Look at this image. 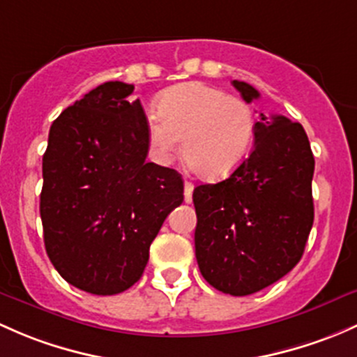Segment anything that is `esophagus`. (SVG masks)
I'll list each match as a JSON object with an SVG mask.
<instances>
[{
  "label": "esophagus",
  "mask_w": 357,
  "mask_h": 357,
  "mask_svg": "<svg viewBox=\"0 0 357 357\" xmlns=\"http://www.w3.org/2000/svg\"><path fill=\"white\" fill-rule=\"evenodd\" d=\"M193 183L185 181V202L186 204H191L193 202Z\"/></svg>",
  "instance_id": "34e87169"
}]
</instances>
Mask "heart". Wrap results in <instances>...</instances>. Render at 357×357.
I'll list each match as a JSON object with an SVG mask.
<instances>
[{
  "label": "heart",
  "instance_id": "obj_1",
  "mask_svg": "<svg viewBox=\"0 0 357 357\" xmlns=\"http://www.w3.org/2000/svg\"><path fill=\"white\" fill-rule=\"evenodd\" d=\"M157 112L147 118L149 142L157 160L167 164L178 153L191 171L219 181L250 155L255 142V114L243 99L202 82H185L164 90Z\"/></svg>",
  "mask_w": 357,
  "mask_h": 357
}]
</instances>
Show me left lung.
I'll use <instances>...</instances> for the list:
<instances>
[{
	"label": "left lung",
	"instance_id": "8db88e82",
	"mask_svg": "<svg viewBox=\"0 0 357 357\" xmlns=\"http://www.w3.org/2000/svg\"><path fill=\"white\" fill-rule=\"evenodd\" d=\"M246 102L260 93L232 80ZM314 159L306 131L286 116L260 114L248 159L227 179L193 191L195 255L202 275L231 296H248L298 265L313 226Z\"/></svg>",
	"mask_w": 357,
	"mask_h": 357
}]
</instances>
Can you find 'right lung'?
<instances>
[{"label": "right lung", "instance_id": "1", "mask_svg": "<svg viewBox=\"0 0 357 357\" xmlns=\"http://www.w3.org/2000/svg\"><path fill=\"white\" fill-rule=\"evenodd\" d=\"M133 85L106 82L66 107L43 157L40 219L51 264L97 296L137 282L149 250L183 202L174 169L147 162V116Z\"/></svg>", "mask_w": 357, "mask_h": 357}]
</instances>
